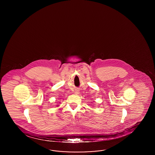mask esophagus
<instances>
[{"label": "esophagus", "instance_id": "1", "mask_svg": "<svg viewBox=\"0 0 155 155\" xmlns=\"http://www.w3.org/2000/svg\"><path fill=\"white\" fill-rule=\"evenodd\" d=\"M80 92H79V91L78 90H77V91H76V92H75V94H79Z\"/></svg>", "mask_w": 155, "mask_h": 155}]
</instances>
